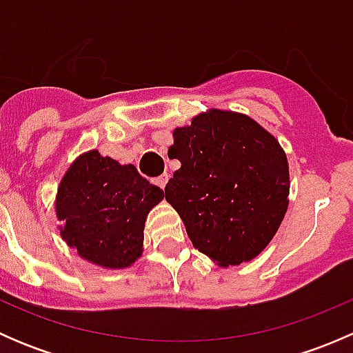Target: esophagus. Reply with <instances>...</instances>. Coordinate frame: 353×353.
I'll return each instance as SVG.
<instances>
[{
    "mask_svg": "<svg viewBox=\"0 0 353 353\" xmlns=\"http://www.w3.org/2000/svg\"><path fill=\"white\" fill-rule=\"evenodd\" d=\"M167 181H169V176H167V174H162V176L157 177L155 184L160 188V190H163V188H165V184H167Z\"/></svg>",
    "mask_w": 353,
    "mask_h": 353,
    "instance_id": "34e87169",
    "label": "esophagus"
}]
</instances>
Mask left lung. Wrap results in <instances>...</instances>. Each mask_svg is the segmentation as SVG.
Masks as SVG:
<instances>
[{"label": "left lung", "mask_w": 353, "mask_h": 353, "mask_svg": "<svg viewBox=\"0 0 353 353\" xmlns=\"http://www.w3.org/2000/svg\"><path fill=\"white\" fill-rule=\"evenodd\" d=\"M165 186L191 243L222 268L248 263L275 237L287 213L290 176L279 140L252 117L208 109L176 128Z\"/></svg>", "instance_id": "left-lung-1"}]
</instances>
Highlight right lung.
<instances>
[{"label":"right lung","instance_id":"right-lung-1","mask_svg":"<svg viewBox=\"0 0 353 353\" xmlns=\"http://www.w3.org/2000/svg\"><path fill=\"white\" fill-rule=\"evenodd\" d=\"M163 198L160 188L99 150L68 167L56 193L59 236L80 258L105 270L130 268L143 254L147 216Z\"/></svg>","mask_w":353,"mask_h":353}]
</instances>
